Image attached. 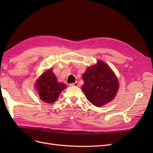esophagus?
I'll use <instances>...</instances> for the list:
<instances>
[{
	"instance_id": "obj_1",
	"label": "esophagus",
	"mask_w": 153,
	"mask_h": 153,
	"mask_svg": "<svg viewBox=\"0 0 153 153\" xmlns=\"http://www.w3.org/2000/svg\"><path fill=\"white\" fill-rule=\"evenodd\" d=\"M70 86H74V87H77L79 85V83L77 82H75V83H70L69 84Z\"/></svg>"
}]
</instances>
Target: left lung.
Masks as SVG:
<instances>
[{"label":"left lung","instance_id":"obj_1","mask_svg":"<svg viewBox=\"0 0 153 153\" xmlns=\"http://www.w3.org/2000/svg\"><path fill=\"white\" fill-rule=\"evenodd\" d=\"M82 87L86 98L96 106H102L114 98L118 89L116 76L108 65L100 60L83 74Z\"/></svg>","mask_w":153,"mask_h":153}]
</instances>
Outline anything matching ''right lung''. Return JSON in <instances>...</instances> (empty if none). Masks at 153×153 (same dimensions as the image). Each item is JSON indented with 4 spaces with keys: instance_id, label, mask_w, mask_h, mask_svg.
I'll return each mask as SVG.
<instances>
[{
    "instance_id": "obj_1",
    "label": "right lung",
    "mask_w": 153,
    "mask_h": 153,
    "mask_svg": "<svg viewBox=\"0 0 153 153\" xmlns=\"http://www.w3.org/2000/svg\"><path fill=\"white\" fill-rule=\"evenodd\" d=\"M40 99L47 103H53L66 85L58 83L53 70L49 69L42 75L35 84Z\"/></svg>"
}]
</instances>
